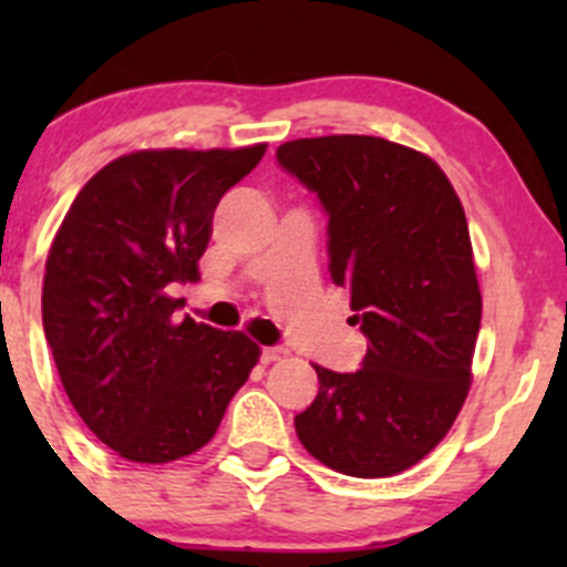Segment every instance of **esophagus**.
<instances>
[{
    "mask_svg": "<svg viewBox=\"0 0 567 567\" xmlns=\"http://www.w3.org/2000/svg\"><path fill=\"white\" fill-rule=\"evenodd\" d=\"M285 357H288V351H285V348H279V346H268V348H262V351H260L262 362H279V359H285Z\"/></svg>",
    "mask_w": 567,
    "mask_h": 567,
    "instance_id": "1",
    "label": "esophagus"
}]
</instances>
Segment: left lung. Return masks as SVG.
I'll return each instance as SVG.
<instances>
[{
	"label": "left lung",
	"mask_w": 567,
	"mask_h": 567,
	"mask_svg": "<svg viewBox=\"0 0 567 567\" xmlns=\"http://www.w3.org/2000/svg\"><path fill=\"white\" fill-rule=\"evenodd\" d=\"M329 216V271L368 337L357 373L318 368L296 414L307 453L348 477H390L453 427L472 384L483 299L453 183L433 158L381 136L277 147Z\"/></svg>",
	"instance_id": "left-lung-1"
}]
</instances>
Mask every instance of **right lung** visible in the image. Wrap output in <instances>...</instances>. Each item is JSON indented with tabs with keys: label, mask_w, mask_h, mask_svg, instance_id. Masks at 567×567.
Here are the masks:
<instances>
[{
	"label": "right lung",
	"mask_w": 567,
	"mask_h": 567,
	"mask_svg": "<svg viewBox=\"0 0 567 567\" xmlns=\"http://www.w3.org/2000/svg\"><path fill=\"white\" fill-rule=\"evenodd\" d=\"M236 151H140L84 183L43 277V331L84 425L120 458L169 463L214 439L260 348L177 318L175 285L199 279L214 210L260 164Z\"/></svg>",
	"instance_id": "right-lung-1"
}]
</instances>
